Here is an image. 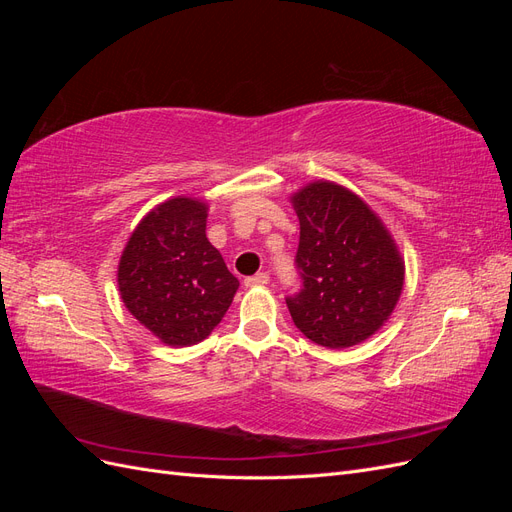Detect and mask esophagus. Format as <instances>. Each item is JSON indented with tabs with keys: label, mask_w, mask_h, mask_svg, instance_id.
I'll return each instance as SVG.
<instances>
[{
	"label": "esophagus",
	"mask_w": 512,
	"mask_h": 512,
	"mask_svg": "<svg viewBox=\"0 0 512 512\" xmlns=\"http://www.w3.org/2000/svg\"><path fill=\"white\" fill-rule=\"evenodd\" d=\"M269 284V275L267 273H256L252 277H247L245 286L247 288H254V286H267Z\"/></svg>",
	"instance_id": "esophagus-1"
}]
</instances>
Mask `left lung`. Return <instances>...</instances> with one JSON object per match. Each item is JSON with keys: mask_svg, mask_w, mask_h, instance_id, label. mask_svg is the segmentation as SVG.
<instances>
[{"mask_svg": "<svg viewBox=\"0 0 512 512\" xmlns=\"http://www.w3.org/2000/svg\"><path fill=\"white\" fill-rule=\"evenodd\" d=\"M301 237L303 288L286 299L297 329L342 350L365 342L391 318L406 280L399 247L365 200L335 181H312L290 196Z\"/></svg>", "mask_w": 512, "mask_h": 512, "instance_id": "1", "label": "left lung"}]
</instances>
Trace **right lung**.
Instances as JSON below:
<instances>
[{
	"label": "right lung",
	"mask_w": 512,
	"mask_h": 512,
	"mask_svg": "<svg viewBox=\"0 0 512 512\" xmlns=\"http://www.w3.org/2000/svg\"><path fill=\"white\" fill-rule=\"evenodd\" d=\"M205 200L173 196L138 222L123 247V305L166 346H192L218 327L239 280L207 239Z\"/></svg>",
	"instance_id": "1"
}]
</instances>
